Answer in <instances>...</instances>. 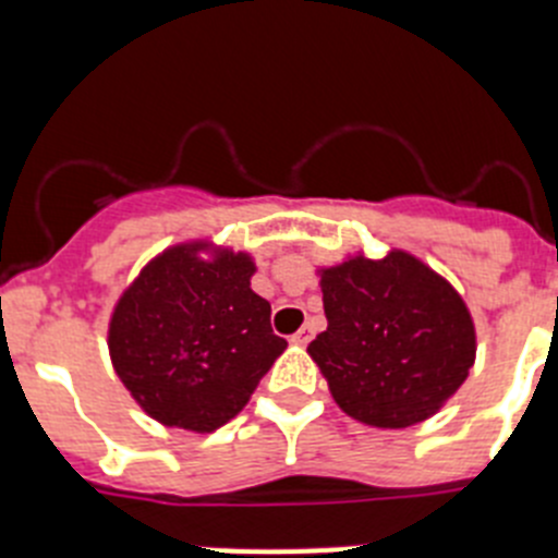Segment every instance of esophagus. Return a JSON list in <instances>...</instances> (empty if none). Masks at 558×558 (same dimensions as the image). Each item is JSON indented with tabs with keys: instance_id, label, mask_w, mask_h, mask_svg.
Listing matches in <instances>:
<instances>
[{
	"instance_id": "esophagus-1",
	"label": "esophagus",
	"mask_w": 558,
	"mask_h": 558,
	"mask_svg": "<svg viewBox=\"0 0 558 558\" xmlns=\"http://www.w3.org/2000/svg\"><path fill=\"white\" fill-rule=\"evenodd\" d=\"M313 324H304L302 329H299V332L293 335V338H290V343H293V347H307L310 340H313Z\"/></svg>"
}]
</instances>
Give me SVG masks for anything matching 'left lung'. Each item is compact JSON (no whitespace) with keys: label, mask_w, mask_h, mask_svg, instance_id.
I'll return each mask as SVG.
<instances>
[{"label":"left lung","mask_w":558,"mask_h":558,"mask_svg":"<svg viewBox=\"0 0 558 558\" xmlns=\"http://www.w3.org/2000/svg\"><path fill=\"white\" fill-rule=\"evenodd\" d=\"M327 329L307 347L347 416L399 430L436 416L475 363L470 307L418 256L363 251L315 270Z\"/></svg>","instance_id":"8db88e82"}]
</instances>
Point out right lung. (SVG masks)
Wrapping results in <instances>:
<instances>
[{"instance_id": "1", "label": "right lung", "mask_w": 558, "mask_h": 558, "mask_svg": "<svg viewBox=\"0 0 558 558\" xmlns=\"http://www.w3.org/2000/svg\"><path fill=\"white\" fill-rule=\"evenodd\" d=\"M254 256L211 240L156 254L108 318V354L122 386L165 427L211 433L248 405L288 340L251 290Z\"/></svg>"}]
</instances>
